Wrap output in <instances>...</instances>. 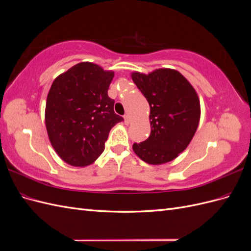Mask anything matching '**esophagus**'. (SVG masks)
I'll use <instances>...</instances> for the list:
<instances>
[{
	"mask_svg": "<svg viewBox=\"0 0 251 251\" xmlns=\"http://www.w3.org/2000/svg\"><path fill=\"white\" fill-rule=\"evenodd\" d=\"M125 123H126V125H128V124L131 123V118H130V116L127 115V114H126V115H125Z\"/></svg>",
	"mask_w": 251,
	"mask_h": 251,
	"instance_id": "34e87169",
	"label": "esophagus"
}]
</instances>
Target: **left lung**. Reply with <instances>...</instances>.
Returning a JSON list of instances; mask_svg holds the SVG:
<instances>
[{"label": "left lung", "instance_id": "1", "mask_svg": "<svg viewBox=\"0 0 251 251\" xmlns=\"http://www.w3.org/2000/svg\"><path fill=\"white\" fill-rule=\"evenodd\" d=\"M135 85L149 101L151 135L134 143L133 150L149 164L174 160L193 139L200 120V100L180 72L157 69L150 74L132 73Z\"/></svg>", "mask_w": 251, "mask_h": 251}]
</instances>
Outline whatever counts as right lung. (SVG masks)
Listing matches in <instances>:
<instances>
[{
	"label": "right lung",
	"instance_id": "1",
	"mask_svg": "<svg viewBox=\"0 0 251 251\" xmlns=\"http://www.w3.org/2000/svg\"><path fill=\"white\" fill-rule=\"evenodd\" d=\"M114 72L79 63L53 81L45 123L57 155L73 166L94 162L104 150L111 128L124 118L114 112L108 89Z\"/></svg>",
	"mask_w": 251,
	"mask_h": 251
}]
</instances>
